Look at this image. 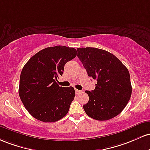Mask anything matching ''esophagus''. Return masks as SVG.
I'll return each mask as SVG.
<instances>
[{
	"mask_svg": "<svg viewBox=\"0 0 150 150\" xmlns=\"http://www.w3.org/2000/svg\"><path fill=\"white\" fill-rule=\"evenodd\" d=\"M75 91H76V94H79L80 93H81V91L78 90V89H75Z\"/></svg>",
	"mask_w": 150,
	"mask_h": 150,
	"instance_id": "1",
	"label": "esophagus"
}]
</instances>
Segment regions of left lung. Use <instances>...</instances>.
<instances>
[{
	"mask_svg": "<svg viewBox=\"0 0 150 150\" xmlns=\"http://www.w3.org/2000/svg\"><path fill=\"white\" fill-rule=\"evenodd\" d=\"M79 59L89 77L97 81L94 90L86 91L89 100L86 113L97 120H108L120 114L130 98L132 86L128 69L115 55L100 49L78 48Z\"/></svg>",
	"mask_w": 150,
	"mask_h": 150,
	"instance_id": "left-lung-1",
	"label": "left lung"
}]
</instances>
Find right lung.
<instances>
[{"label": "right lung", "instance_id": "1", "mask_svg": "<svg viewBox=\"0 0 150 150\" xmlns=\"http://www.w3.org/2000/svg\"><path fill=\"white\" fill-rule=\"evenodd\" d=\"M76 50L65 46L47 47L25 64L20 76L19 96L25 108L37 120L53 122L64 117L75 96L73 87L57 83L67 62Z\"/></svg>", "mask_w": 150, "mask_h": 150}]
</instances>
